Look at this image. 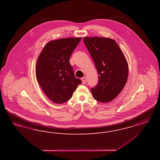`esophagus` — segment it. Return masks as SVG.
I'll list each match as a JSON object with an SVG mask.
<instances>
[{
    "label": "esophagus",
    "mask_w": 160,
    "mask_h": 160,
    "mask_svg": "<svg viewBox=\"0 0 160 160\" xmlns=\"http://www.w3.org/2000/svg\"><path fill=\"white\" fill-rule=\"evenodd\" d=\"M82 84H84L86 83V78L85 77H83L82 78Z\"/></svg>",
    "instance_id": "34e87169"
}]
</instances>
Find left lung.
<instances>
[{"instance_id": "8db88e82", "label": "left lung", "mask_w": 160, "mask_h": 160, "mask_svg": "<svg viewBox=\"0 0 160 160\" xmlns=\"http://www.w3.org/2000/svg\"><path fill=\"white\" fill-rule=\"evenodd\" d=\"M84 43L91 55L99 81L91 91L94 99L110 102L121 92L127 82L128 64L114 39L105 37H84Z\"/></svg>"}]
</instances>
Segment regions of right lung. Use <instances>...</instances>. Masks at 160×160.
<instances>
[{"instance_id":"add662e5","label":"right lung","mask_w":160,"mask_h":160,"mask_svg":"<svg viewBox=\"0 0 160 160\" xmlns=\"http://www.w3.org/2000/svg\"><path fill=\"white\" fill-rule=\"evenodd\" d=\"M61 38L48 42L37 61L35 74L41 88L47 97L56 104L68 101L78 84L69 59L82 39Z\"/></svg>"}]
</instances>
